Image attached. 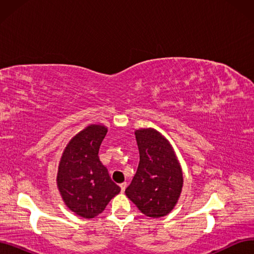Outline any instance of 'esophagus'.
Masks as SVG:
<instances>
[{
	"label": "esophagus",
	"instance_id": "esophagus-1",
	"mask_svg": "<svg viewBox=\"0 0 254 254\" xmlns=\"http://www.w3.org/2000/svg\"><path fill=\"white\" fill-rule=\"evenodd\" d=\"M120 187H121L122 193H124V191H125V189H126V187H127V183H126V182H123V183H121V184H120Z\"/></svg>",
	"mask_w": 254,
	"mask_h": 254
}]
</instances>
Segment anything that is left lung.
Listing matches in <instances>:
<instances>
[{
	"mask_svg": "<svg viewBox=\"0 0 254 254\" xmlns=\"http://www.w3.org/2000/svg\"><path fill=\"white\" fill-rule=\"evenodd\" d=\"M135 139L140 163L126 196L146 216H165L181 193V167L170 142L155 129L136 130Z\"/></svg>",
	"mask_w": 254,
	"mask_h": 254,
	"instance_id": "obj_1",
	"label": "left lung"
}]
</instances>
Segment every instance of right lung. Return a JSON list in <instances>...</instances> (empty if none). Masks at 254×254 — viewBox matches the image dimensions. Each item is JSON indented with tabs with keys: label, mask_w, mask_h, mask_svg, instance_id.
<instances>
[{
	"label": "right lung",
	"mask_w": 254,
	"mask_h": 254,
	"mask_svg": "<svg viewBox=\"0 0 254 254\" xmlns=\"http://www.w3.org/2000/svg\"><path fill=\"white\" fill-rule=\"evenodd\" d=\"M107 128L91 125L76 134L61 157L57 184L68 209L83 218L102 213L121 191L98 157Z\"/></svg>",
	"instance_id": "obj_1"
}]
</instances>
